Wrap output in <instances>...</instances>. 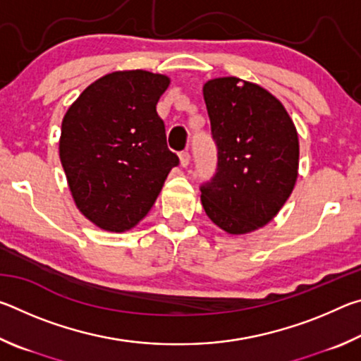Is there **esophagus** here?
I'll return each instance as SVG.
<instances>
[{"mask_svg": "<svg viewBox=\"0 0 361 361\" xmlns=\"http://www.w3.org/2000/svg\"><path fill=\"white\" fill-rule=\"evenodd\" d=\"M189 162H191V154L188 151H181L180 152V164L181 167H188Z\"/></svg>", "mask_w": 361, "mask_h": 361, "instance_id": "obj_1", "label": "esophagus"}]
</instances>
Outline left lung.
<instances>
[{
  "instance_id": "1",
  "label": "left lung",
  "mask_w": 361,
  "mask_h": 361,
  "mask_svg": "<svg viewBox=\"0 0 361 361\" xmlns=\"http://www.w3.org/2000/svg\"><path fill=\"white\" fill-rule=\"evenodd\" d=\"M204 100L218 164L200 200L218 228L247 234L271 221L295 188L296 127L276 97L239 78L205 82Z\"/></svg>"
}]
</instances>
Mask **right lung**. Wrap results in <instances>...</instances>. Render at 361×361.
<instances>
[{
  "label": "right lung",
  "instance_id": "add662e5",
  "mask_svg": "<svg viewBox=\"0 0 361 361\" xmlns=\"http://www.w3.org/2000/svg\"><path fill=\"white\" fill-rule=\"evenodd\" d=\"M169 84L143 70L109 73L65 114L60 161L79 212L102 229L133 228L180 164L156 111Z\"/></svg>",
  "mask_w": 361,
  "mask_h": 361
}]
</instances>
